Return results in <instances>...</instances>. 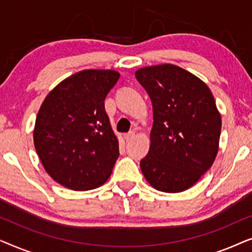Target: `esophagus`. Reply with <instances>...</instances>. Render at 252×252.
<instances>
[{"label":"esophagus","mask_w":252,"mask_h":252,"mask_svg":"<svg viewBox=\"0 0 252 252\" xmlns=\"http://www.w3.org/2000/svg\"><path fill=\"white\" fill-rule=\"evenodd\" d=\"M134 136H135V133H134V132H128V133H126L125 135H124V137H125V140L127 141V142H128V141H130V140H133Z\"/></svg>","instance_id":"1"}]
</instances>
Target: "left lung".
<instances>
[{
  "label": "left lung",
  "instance_id": "left-lung-1",
  "mask_svg": "<svg viewBox=\"0 0 252 252\" xmlns=\"http://www.w3.org/2000/svg\"><path fill=\"white\" fill-rule=\"evenodd\" d=\"M137 81L153 102L149 153L141 171L155 189L187 190L212 166L221 117L205 82L173 64L139 68Z\"/></svg>",
  "mask_w": 252,
  "mask_h": 252
}]
</instances>
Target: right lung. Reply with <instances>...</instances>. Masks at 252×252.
I'll use <instances>...</instances> for the list:
<instances>
[{"label": "right lung", "mask_w": 252, "mask_h": 252, "mask_svg": "<svg viewBox=\"0 0 252 252\" xmlns=\"http://www.w3.org/2000/svg\"><path fill=\"white\" fill-rule=\"evenodd\" d=\"M120 74L84 70L60 82L44 98L34 126V147L44 170L72 190H91L111 175L119 157L104 99Z\"/></svg>", "instance_id": "add662e5"}]
</instances>
